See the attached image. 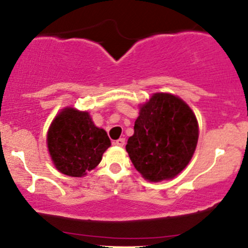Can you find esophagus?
<instances>
[{"mask_svg": "<svg viewBox=\"0 0 248 248\" xmlns=\"http://www.w3.org/2000/svg\"><path fill=\"white\" fill-rule=\"evenodd\" d=\"M124 142H126V140L124 139H119V140H116L113 142V144H115V146L118 147H124Z\"/></svg>", "mask_w": 248, "mask_h": 248, "instance_id": "1", "label": "esophagus"}]
</instances>
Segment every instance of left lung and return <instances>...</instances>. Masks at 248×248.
<instances>
[{"mask_svg": "<svg viewBox=\"0 0 248 248\" xmlns=\"http://www.w3.org/2000/svg\"><path fill=\"white\" fill-rule=\"evenodd\" d=\"M198 142V122L187 105L155 93L140 107L126 150L135 169L150 182L171 179L189 164Z\"/></svg>", "mask_w": 248, "mask_h": 248, "instance_id": "left-lung-1", "label": "left lung"}]
</instances>
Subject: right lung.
Returning <instances> with one entry per match:
<instances>
[{"instance_id": "right-lung-1", "label": "right lung", "mask_w": 248, "mask_h": 248, "mask_svg": "<svg viewBox=\"0 0 248 248\" xmlns=\"http://www.w3.org/2000/svg\"><path fill=\"white\" fill-rule=\"evenodd\" d=\"M47 148L53 164L64 175L81 177L100 163L110 140L93 124L87 112L62 109L47 132Z\"/></svg>"}]
</instances>
